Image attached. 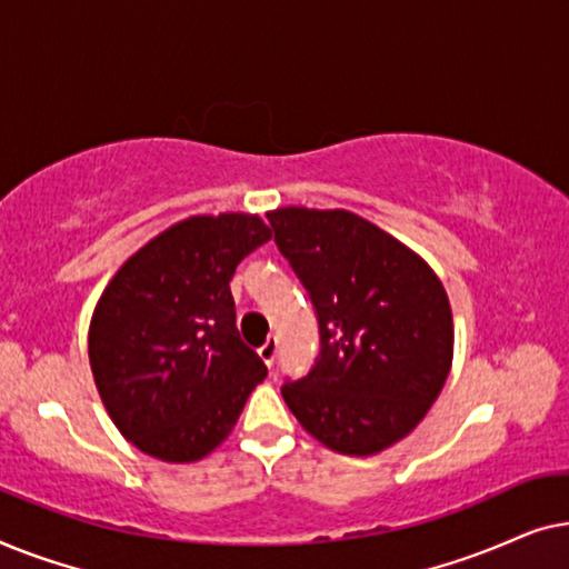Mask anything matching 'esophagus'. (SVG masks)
Returning a JSON list of instances; mask_svg holds the SVG:
<instances>
[{
	"label": "esophagus",
	"mask_w": 569,
	"mask_h": 569,
	"mask_svg": "<svg viewBox=\"0 0 569 569\" xmlns=\"http://www.w3.org/2000/svg\"><path fill=\"white\" fill-rule=\"evenodd\" d=\"M277 352H279V341H277V337H269L267 341H263V345L259 347V355H261V360L269 365H274V360H277Z\"/></svg>",
	"instance_id": "esophagus-1"
}]
</instances>
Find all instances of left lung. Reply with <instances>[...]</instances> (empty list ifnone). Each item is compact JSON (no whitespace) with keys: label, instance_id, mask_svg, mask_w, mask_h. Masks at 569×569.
I'll return each mask as SVG.
<instances>
[{"label":"left lung","instance_id":"left-lung-1","mask_svg":"<svg viewBox=\"0 0 569 569\" xmlns=\"http://www.w3.org/2000/svg\"><path fill=\"white\" fill-rule=\"evenodd\" d=\"M274 240L318 313L321 355L282 386L302 430L376 456L422 422L453 365V313L417 251L349 209L277 207Z\"/></svg>","mask_w":569,"mask_h":569}]
</instances>
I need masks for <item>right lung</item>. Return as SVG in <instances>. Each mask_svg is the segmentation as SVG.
I'll return each instance as SVG.
<instances>
[{
    "label": "right lung",
    "instance_id": "obj_1",
    "mask_svg": "<svg viewBox=\"0 0 569 569\" xmlns=\"http://www.w3.org/2000/svg\"><path fill=\"white\" fill-rule=\"evenodd\" d=\"M271 228L259 214H193L121 263L92 310L100 401L142 453L193 463L238 425L267 365L236 329L230 279Z\"/></svg>",
    "mask_w": 569,
    "mask_h": 569
}]
</instances>
